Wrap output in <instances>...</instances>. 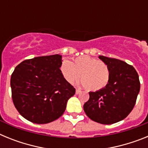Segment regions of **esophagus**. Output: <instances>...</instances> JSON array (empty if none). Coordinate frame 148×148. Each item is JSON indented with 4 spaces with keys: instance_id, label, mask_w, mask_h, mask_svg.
Instances as JSON below:
<instances>
[{
    "instance_id": "34e87169",
    "label": "esophagus",
    "mask_w": 148,
    "mask_h": 148,
    "mask_svg": "<svg viewBox=\"0 0 148 148\" xmlns=\"http://www.w3.org/2000/svg\"><path fill=\"white\" fill-rule=\"evenodd\" d=\"M81 92H82V91H81L80 90H78V89H77V90H75V94H76V95H78V94L80 93Z\"/></svg>"
}]
</instances>
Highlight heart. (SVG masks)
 <instances>
[{"label":"heart","instance_id":"1","mask_svg":"<svg viewBox=\"0 0 148 148\" xmlns=\"http://www.w3.org/2000/svg\"><path fill=\"white\" fill-rule=\"evenodd\" d=\"M61 72L70 84L75 83L81 76L82 86L90 91L104 88L110 75L107 64L87 56L78 57L73 63L64 60L61 65Z\"/></svg>","mask_w":148,"mask_h":148}]
</instances>
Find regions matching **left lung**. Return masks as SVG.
<instances>
[{"label":"left lung","instance_id":"left-lung-1","mask_svg":"<svg viewBox=\"0 0 148 148\" xmlns=\"http://www.w3.org/2000/svg\"><path fill=\"white\" fill-rule=\"evenodd\" d=\"M109 66L108 85L90 92L84 110L90 119L103 125H111L125 119L133 109L139 90L138 75L133 66L116 58L99 56Z\"/></svg>","mask_w":148,"mask_h":148}]
</instances>
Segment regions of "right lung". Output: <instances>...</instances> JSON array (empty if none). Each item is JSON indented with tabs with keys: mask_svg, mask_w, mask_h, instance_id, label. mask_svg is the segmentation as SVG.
Segmentation results:
<instances>
[{
	"mask_svg": "<svg viewBox=\"0 0 148 148\" xmlns=\"http://www.w3.org/2000/svg\"><path fill=\"white\" fill-rule=\"evenodd\" d=\"M60 55L40 56L22 61L12 74V98L17 110L28 121L47 124L64 113L75 89L66 81Z\"/></svg>",
	"mask_w": 148,
	"mask_h": 148,
	"instance_id": "obj_1",
	"label": "right lung"
}]
</instances>
